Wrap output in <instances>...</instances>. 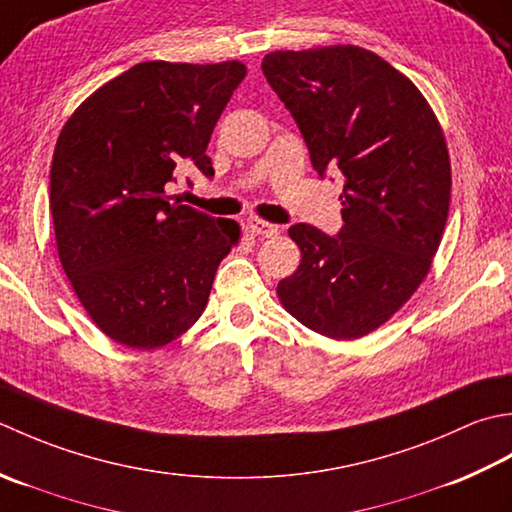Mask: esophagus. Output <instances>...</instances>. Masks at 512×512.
<instances>
[{
    "mask_svg": "<svg viewBox=\"0 0 512 512\" xmlns=\"http://www.w3.org/2000/svg\"><path fill=\"white\" fill-rule=\"evenodd\" d=\"M249 227H252V232L258 236H278L280 234V227L274 223H267V221H260V218H249Z\"/></svg>",
    "mask_w": 512,
    "mask_h": 512,
    "instance_id": "1",
    "label": "esophagus"
}]
</instances>
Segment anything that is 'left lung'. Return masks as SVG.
Returning a JSON list of instances; mask_svg holds the SVG:
<instances>
[{"mask_svg":"<svg viewBox=\"0 0 512 512\" xmlns=\"http://www.w3.org/2000/svg\"><path fill=\"white\" fill-rule=\"evenodd\" d=\"M267 83L307 143L314 170L344 176L340 232L289 227L302 260L278 298L327 338L367 336L429 274L451 201V161L422 92L371 50H276Z\"/></svg>","mask_w":512,"mask_h":512,"instance_id":"1","label":"left lung"}]
</instances>
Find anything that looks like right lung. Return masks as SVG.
Wrapping results in <instances>:
<instances>
[{
  "mask_svg": "<svg viewBox=\"0 0 512 512\" xmlns=\"http://www.w3.org/2000/svg\"><path fill=\"white\" fill-rule=\"evenodd\" d=\"M245 75L241 61H145L90 95L59 134L50 212L61 267L95 325L125 347L156 349L190 329L241 236L168 187L192 165L212 179L207 143Z\"/></svg>",
  "mask_w": 512,
  "mask_h": 512,
  "instance_id": "add662e5",
  "label": "right lung"
}]
</instances>
